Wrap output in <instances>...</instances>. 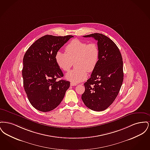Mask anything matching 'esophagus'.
<instances>
[{"label":"esophagus","mask_w":150,"mask_h":150,"mask_svg":"<svg viewBox=\"0 0 150 150\" xmlns=\"http://www.w3.org/2000/svg\"><path fill=\"white\" fill-rule=\"evenodd\" d=\"M70 84H71V86H77V84H76V83H74V82H71Z\"/></svg>","instance_id":"34e87169"}]
</instances>
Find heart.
<instances>
[{"label":"heart","instance_id":"1","mask_svg":"<svg viewBox=\"0 0 150 150\" xmlns=\"http://www.w3.org/2000/svg\"><path fill=\"white\" fill-rule=\"evenodd\" d=\"M65 53L58 51L55 59L58 67L64 71H69L72 62L76 67L66 75V78L74 83H79L87 77V71H93L98 64L100 50L95 43H88L74 39L65 47Z\"/></svg>","mask_w":150,"mask_h":150}]
</instances>
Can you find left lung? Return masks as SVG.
Returning a JSON list of instances; mask_svg holds the SVG:
<instances>
[{
	"mask_svg": "<svg viewBox=\"0 0 150 150\" xmlns=\"http://www.w3.org/2000/svg\"><path fill=\"white\" fill-rule=\"evenodd\" d=\"M83 36L92 37L98 41L100 58L91 77L84 83L81 99L89 109L103 111L113 103L122 86L124 73L121 53L111 39L102 34Z\"/></svg>",
	"mask_w": 150,
	"mask_h": 150,
	"instance_id": "8db88e82",
	"label": "left lung"
}]
</instances>
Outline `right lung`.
Instances as JSON below:
<instances>
[{
    "mask_svg": "<svg viewBox=\"0 0 150 150\" xmlns=\"http://www.w3.org/2000/svg\"><path fill=\"white\" fill-rule=\"evenodd\" d=\"M72 37L43 36L29 47L24 55L22 71L24 89L31 105L39 111L48 112L56 108L70 87V81L57 80L64 74L55 56Z\"/></svg>",
    "mask_w": 150,
    "mask_h": 150,
    "instance_id": "right-lung-1",
    "label": "right lung"
}]
</instances>
